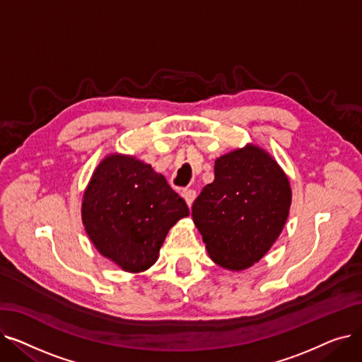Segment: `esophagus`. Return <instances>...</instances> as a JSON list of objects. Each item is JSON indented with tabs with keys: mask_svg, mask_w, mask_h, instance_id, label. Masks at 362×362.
Listing matches in <instances>:
<instances>
[{
	"mask_svg": "<svg viewBox=\"0 0 362 362\" xmlns=\"http://www.w3.org/2000/svg\"><path fill=\"white\" fill-rule=\"evenodd\" d=\"M182 197L185 198L187 206H191L197 198V191H194V189H185V191L182 192Z\"/></svg>",
	"mask_w": 362,
	"mask_h": 362,
	"instance_id": "34e87169",
	"label": "esophagus"
}]
</instances>
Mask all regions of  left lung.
<instances>
[{"instance_id":"obj_1","label":"left lung","mask_w":362,"mask_h":362,"mask_svg":"<svg viewBox=\"0 0 362 362\" xmlns=\"http://www.w3.org/2000/svg\"><path fill=\"white\" fill-rule=\"evenodd\" d=\"M292 202L277 161L255 145L216 160L214 182L192 205V218L211 259L240 272L258 262L280 236Z\"/></svg>"}]
</instances>
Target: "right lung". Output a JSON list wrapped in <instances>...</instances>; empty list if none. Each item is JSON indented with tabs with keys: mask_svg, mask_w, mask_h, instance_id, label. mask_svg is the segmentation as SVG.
Segmentation results:
<instances>
[{
	"mask_svg": "<svg viewBox=\"0 0 362 362\" xmlns=\"http://www.w3.org/2000/svg\"><path fill=\"white\" fill-rule=\"evenodd\" d=\"M189 208L163 175L135 157L111 154L83 194L82 221L101 255L129 273L148 270L168 230Z\"/></svg>",
	"mask_w": 362,
	"mask_h": 362,
	"instance_id": "obj_1",
	"label": "right lung"
}]
</instances>
